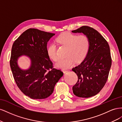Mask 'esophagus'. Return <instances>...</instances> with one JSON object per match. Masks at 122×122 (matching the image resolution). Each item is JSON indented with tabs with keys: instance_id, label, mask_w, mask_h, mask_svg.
Instances as JSON below:
<instances>
[{
	"instance_id": "34e87169",
	"label": "esophagus",
	"mask_w": 122,
	"mask_h": 122,
	"mask_svg": "<svg viewBox=\"0 0 122 122\" xmlns=\"http://www.w3.org/2000/svg\"><path fill=\"white\" fill-rule=\"evenodd\" d=\"M62 71L64 72V73H66V72H68V70H65V69H64V70H62Z\"/></svg>"
}]
</instances>
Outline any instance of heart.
<instances>
[{
  "instance_id": "heart-1",
  "label": "heart",
  "mask_w": 122,
  "mask_h": 122,
  "mask_svg": "<svg viewBox=\"0 0 122 122\" xmlns=\"http://www.w3.org/2000/svg\"><path fill=\"white\" fill-rule=\"evenodd\" d=\"M58 44L67 47L65 58L58 60L55 65L57 67L65 69L72 66L74 61L78 62L86 57L90 48V40L86 35H77L69 32H64L56 39ZM48 56L54 61L58 59L57 47L54 43H51L47 48Z\"/></svg>"
}]
</instances>
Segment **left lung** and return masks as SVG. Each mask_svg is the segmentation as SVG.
Here are the masks:
<instances>
[{
  "label": "left lung",
  "instance_id": "8db88e82",
  "mask_svg": "<svg viewBox=\"0 0 122 122\" xmlns=\"http://www.w3.org/2000/svg\"><path fill=\"white\" fill-rule=\"evenodd\" d=\"M73 32H82L90 40V48L83 61L72 69L78 76L72 87L74 94L89 98L98 94L107 80L112 57L107 41L100 33L88 26H82Z\"/></svg>",
  "mask_w": 122,
  "mask_h": 122
}]
</instances>
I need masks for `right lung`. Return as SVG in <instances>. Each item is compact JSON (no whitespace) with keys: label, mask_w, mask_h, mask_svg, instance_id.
<instances>
[{"label":"right lung","mask_w":122,"mask_h":122,"mask_svg":"<svg viewBox=\"0 0 122 122\" xmlns=\"http://www.w3.org/2000/svg\"><path fill=\"white\" fill-rule=\"evenodd\" d=\"M35 28L23 32L14 42L10 67L15 82L20 91L33 99H45L52 94L55 85L63 76L61 70L53 68L47 54V42L54 36ZM25 55L31 58L32 65L27 70L20 69L18 57Z\"/></svg>","instance_id":"add662e5"}]
</instances>
